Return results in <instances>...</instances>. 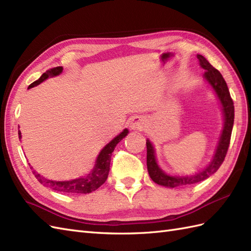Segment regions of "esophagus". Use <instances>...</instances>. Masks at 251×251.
I'll use <instances>...</instances> for the list:
<instances>
[{"label":"esophagus","instance_id":"1","mask_svg":"<svg viewBox=\"0 0 251 251\" xmlns=\"http://www.w3.org/2000/svg\"><path fill=\"white\" fill-rule=\"evenodd\" d=\"M130 126L132 130L142 131L146 127L145 119L142 117H139V116H134L130 121Z\"/></svg>","mask_w":251,"mask_h":251}]
</instances>
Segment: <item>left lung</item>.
I'll list each match as a JSON object with an SVG mask.
<instances>
[{"instance_id": "left-lung-1", "label": "left lung", "mask_w": 251, "mask_h": 251, "mask_svg": "<svg viewBox=\"0 0 251 251\" xmlns=\"http://www.w3.org/2000/svg\"><path fill=\"white\" fill-rule=\"evenodd\" d=\"M196 57L199 59L200 66L202 70L206 71L202 78L209 84V86L211 87V90L215 94V96L221 104L224 124H223V128L211 159H210V161L204 168H201V170L192 174L173 175L165 172L158 165L156 159V153H155V148L152 141L149 138L147 139L148 172L155 184L162 187H184L207 179L209 176H211L219 170V168L223 164V161H224L229 147L230 137H231L234 120V106L233 101L231 97H230L226 81L221 75V73L218 70H215L204 57L201 55H198Z\"/></svg>"}]
</instances>
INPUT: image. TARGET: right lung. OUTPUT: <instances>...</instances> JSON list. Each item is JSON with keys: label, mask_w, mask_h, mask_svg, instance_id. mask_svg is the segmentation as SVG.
<instances>
[{"label": "right lung", "mask_w": 251, "mask_h": 251, "mask_svg": "<svg viewBox=\"0 0 251 251\" xmlns=\"http://www.w3.org/2000/svg\"><path fill=\"white\" fill-rule=\"evenodd\" d=\"M62 72H63L62 66H58V67H55V69H51L50 71L45 72L37 81H35V82L31 83L28 86V90L33 86H37L40 83H42L43 81L47 80L49 78L59 76L60 74H62ZM18 134H19V138L21 139L22 138L21 131L19 130ZM127 134H128V130L127 128H125V130L120 134H118L116 137H114L109 144L105 145L102 150L99 152L96 161H95V166L93 168V170L89 174L80 176V177H77L75 179L52 180V179L44 177V176H42L41 174H39L36 170H33L32 167H30V169L32 170V173L35 174L36 178L41 182L43 186L49 187L52 189V190L62 192V193H70V194L91 193L95 190H97L101 185H103L105 182L107 175H109V172H110V162H111L112 152L114 151V149L117 146L118 142L123 140Z\"/></svg>", "instance_id": "obj_1"}]
</instances>
